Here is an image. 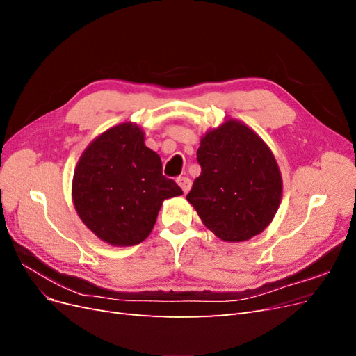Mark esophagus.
Listing matches in <instances>:
<instances>
[{"instance_id":"obj_1","label":"esophagus","mask_w":356,"mask_h":356,"mask_svg":"<svg viewBox=\"0 0 356 356\" xmlns=\"http://www.w3.org/2000/svg\"><path fill=\"white\" fill-rule=\"evenodd\" d=\"M177 182H178V186L182 188V191L188 193V190L191 187V179L190 178H187V177H178Z\"/></svg>"}]
</instances>
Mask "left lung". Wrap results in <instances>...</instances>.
<instances>
[{
  "mask_svg": "<svg viewBox=\"0 0 356 356\" xmlns=\"http://www.w3.org/2000/svg\"><path fill=\"white\" fill-rule=\"evenodd\" d=\"M197 161L202 172L187 200L220 239L248 241L270 224L282 178L272 152L254 131L230 118L202 138Z\"/></svg>",
  "mask_w": 356,
  "mask_h": 356,
  "instance_id": "left-lung-1",
  "label": "left lung"
}]
</instances>
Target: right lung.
<instances>
[{
    "mask_svg": "<svg viewBox=\"0 0 356 356\" xmlns=\"http://www.w3.org/2000/svg\"><path fill=\"white\" fill-rule=\"evenodd\" d=\"M161 168L138 126L108 129L86 148L74 172L72 199L80 218L111 245L141 243L154 227L161 202L182 195Z\"/></svg>",
    "mask_w": 356,
    "mask_h": 356,
    "instance_id": "obj_1",
    "label": "right lung"
}]
</instances>
